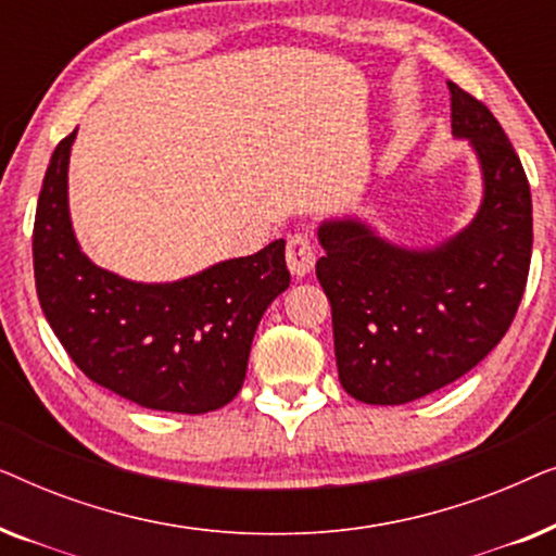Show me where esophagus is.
<instances>
[{
  "mask_svg": "<svg viewBox=\"0 0 556 556\" xmlns=\"http://www.w3.org/2000/svg\"><path fill=\"white\" fill-rule=\"evenodd\" d=\"M286 263H288V270H291L295 278L308 276V273L314 270V263H316L314 242H311L306 235H301V232L291 235V238H288V245H286Z\"/></svg>",
  "mask_w": 556,
  "mask_h": 556,
  "instance_id": "esophagus-1",
  "label": "esophagus"
}]
</instances>
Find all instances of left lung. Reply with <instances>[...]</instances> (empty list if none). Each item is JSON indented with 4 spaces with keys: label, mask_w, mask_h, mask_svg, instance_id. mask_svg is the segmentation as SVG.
I'll use <instances>...</instances> for the list:
<instances>
[{
    "label": "left lung",
    "mask_w": 556,
    "mask_h": 556,
    "mask_svg": "<svg viewBox=\"0 0 556 556\" xmlns=\"http://www.w3.org/2000/svg\"><path fill=\"white\" fill-rule=\"evenodd\" d=\"M451 88L453 136L483 172L473 223L435 248H402L356 217L318 227L339 382L367 405H405L466 375L504 339L531 263V192L504 128Z\"/></svg>",
    "instance_id": "8db88e82"
}]
</instances>
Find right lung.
I'll return each mask as SVG.
<instances>
[{"label":"right lung","mask_w":556,"mask_h":556,"mask_svg":"<svg viewBox=\"0 0 556 556\" xmlns=\"http://www.w3.org/2000/svg\"><path fill=\"white\" fill-rule=\"evenodd\" d=\"M75 134L52 151L37 200L33 257L45 318L83 375L118 397L181 415L225 407L245 382L265 308L291 283L286 240L174 283L98 268L67 210Z\"/></svg>","instance_id":"add662e5"}]
</instances>
